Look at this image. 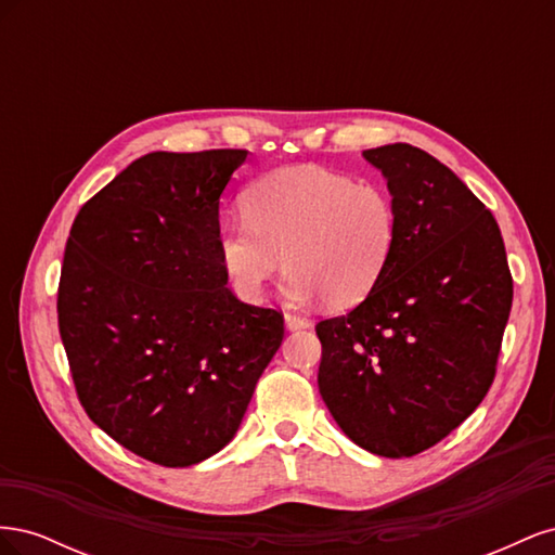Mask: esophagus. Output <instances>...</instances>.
Returning <instances> with one entry per match:
<instances>
[{"instance_id": "1", "label": "esophagus", "mask_w": 555, "mask_h": 555, "mask_svg": "<svg viewBox=\"0 0 555 555\" xmlns=\"http://www.w3.org/2000/svg\"><path fill=\"white\" fill-rule=\"evenodd\" d=\"M284 326H287L289 331H300V328H310V322H308L306 317H298V314L287 312V314H284Z\"/></svg>"}]
</instances>
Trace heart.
<instances>
[{
	"mask_svg": "<svg viewBox=\"0 0 555 555\" xmlns=\"http://www.w3.org/2000/svg\"><path fill=\"white\" fill-rule=\"evenodd\" d=\"M247 220L227 222L217 251L233 292L257 304L282 263L296 306L351 308L375 289L398 245L391 192L314 164L266 173L243 196Z\"/></svg>",
	"mask_w": 555,
	"mask_h": 555,
	"instance_id": "b5f03b06",
	"label": "heart"
}]
</instances>
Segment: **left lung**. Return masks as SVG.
<instances>
[{
	"label": "left lung",
	"mask_w": 555,
	"mask_h": 555,
	"mask_svg": "<svg viewBox=\"0 0 555 555\" xmlns=\"http://www.w3.org/2000/svg\"><path fill=\"white\" fill-rule=\"evenodd\" d=\"M363 157L398 206V245L361 306L317 324V384L351 442L402 459L489 393L514 289L495 217L456 173L410 143Z\"/></svg>",
	"instance_id": "obj_1"
}]
</instances>
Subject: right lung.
<instances>
[{
  "label": "right lung",
  "mask_w": 555,
  "mask_h": 555,
  "mask_svg": "<svg viewBox=\"0 0 555 555\" xmlns=\"http://www.w3.org/2000/svg\"><path fill=\"white\" fill-rule=\"evenodd\" d=\"M247 150L150 153L76 215L57 322L80 405L115 442L164 467L236 435L284 338L282 312L227 287L220 196Z\"/></svg>",
  "instance_id": "obj_1"
}]
</instances>
